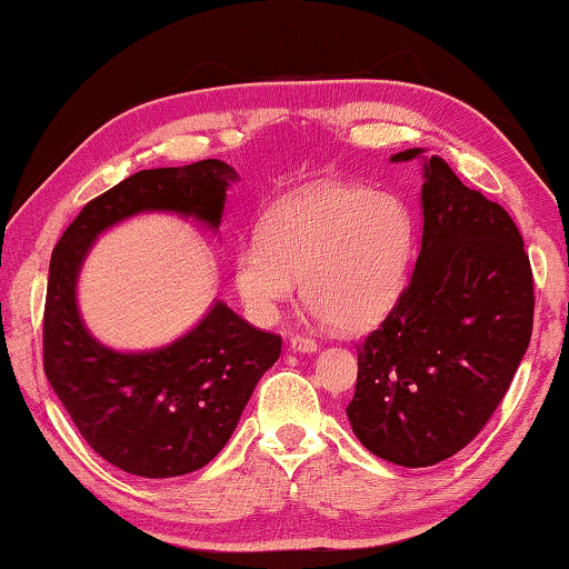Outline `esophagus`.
I'll list each match as a JSON object with an SVG mask.
<instances>
[{
    "instance_id": "esophagus-1",
    "label": "esophagus",
    "mask_w": 569,
    "mask_h": 569,
    "mask_svg": "<svg viewBox=\"0 0 569 569\" xmlns=\"http://www.w3.org/2000/svg\"><path fill=\"white\" fill-rule=\"evenodd\" d=\"M317 341L311 339V336H305V333H297V336H292V339H289V349L292 351H299V353H315L317 351Z\"/></svg>"
}]
</instances>
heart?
<instances>
[{
  "mask_svg": "<svg viewBox=\"0 0 569 569\" xmlns=\"http://www.w3.org/2000/svg\"><path fill=\"white\" fill-rule=\"evenodd\" d=\"M415 216L398 193L315 183L277 203L236 254L250 317L272 323L305 274V297L336 327L358 329L392 309L408 284Z\"/></svg>",
  "mask_w": 569,
  "mask_h": 569,
  "instance_id": "heart-1",
  "label": "heart"
}]
</instances>
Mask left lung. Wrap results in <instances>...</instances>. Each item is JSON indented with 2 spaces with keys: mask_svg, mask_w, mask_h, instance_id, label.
Wrapping results in <instances>:
<instances>
[{
  "mask_svg": "<svg viewBox=\"0 0 569 569\" xmlns=\"http://www.w3.org/2000/svg\"><path fill=\"white\" fill-rule=\"evenodd\" d=\"M405 149L392 161H410ZM422 250L408 287L358 346L356 437L400 467L455 457L491 420L532 333V270L513 218L425 161Z\"/></svg>",
  "mask_w": 569,
  "mask_h": 569,
  "instance_id": "obj_1",
  "label": "left lung"
}]
</instances>
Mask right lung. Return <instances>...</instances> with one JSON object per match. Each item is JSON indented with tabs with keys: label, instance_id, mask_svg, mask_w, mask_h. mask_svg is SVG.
Segmentation results:
<instances>
[{
	"label": "right lung",
	"instance_id": "1",
	"mask_svg": "<svg viewBox=\"0 0 569 569\" xmlns=\"http://www.w3.org/2000/svg\"><path fill=\"white\" fill-rule=\"evenodd\" d=\"M238 173L218 159L144 169L83 206L51 254L43 307V370L78 432L114 467L147 479L206 467L233 435L254 386L282 351L216 301L183 339L149 353L98 343L76 307V277L98 233L139 211L196 216L218 228Z\"/></svg>",
	"mask_w": 569,
	"mask_h": 569
}]
</instances>
